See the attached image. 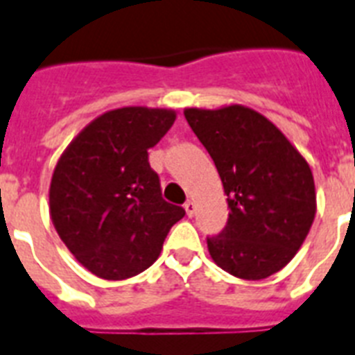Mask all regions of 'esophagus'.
<instances>
[{"label":"esophagus","instance_id":"1","mask_svg":"<svg viewBox=\"0 0 355 355\" xmlns=\"http://www.w3.org/2000/svg\"><path fill=\"white\" fill-rule=\"evenodd\" d=\"M184 209H186L187 217H193V215H195V209H197V207H195V204H193L191 200H187V202L184 204Z\"/></svg>","mask_w":355,"mask_h":355}]
</instances>
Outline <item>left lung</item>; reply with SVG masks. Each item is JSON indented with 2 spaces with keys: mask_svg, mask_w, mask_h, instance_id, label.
I'll use <instances>...</instances> for the list:
<instances>
[{
  "mask_svg": "<svg viewBox=\"0 0 355 355\" xmlns=\"http://www.w3.org/2000/svg\"><path fill=\"white\" fill-rule=\"evenodd\" d=\"M189 128L215 162L227 223L207 250L217 266L261 281L286 266L315 217V186L301 153L268 118L244 105L186 109Z\"/></svg>",
  "mask_w": 355,
  "mask_h": 355,
  "instance_id": "8db88e82",
  "label": "left lung"
}]
</instances>
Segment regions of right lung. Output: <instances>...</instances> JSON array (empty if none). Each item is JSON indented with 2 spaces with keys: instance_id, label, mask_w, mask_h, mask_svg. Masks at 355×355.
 Returning a JSON list of instances; mask_svg holds the SVG:
<instances>
[{
  "instance_id": "1",
  "label": "right lung",
  "mask_w": 355,
  "mask_h": 355,
  "mask_svg": "<svg viewBox=\"0 0 355 355\" xmlns=\"http://www.w3.org/2000/svg\"><path fill=\"white\" fill-rule=\"evenodd\" d=\"M171 109L103 112L63 151L53 173L51 218L89 272L122 281L157 261L184 207L166 202L148 149L175 122Z\"/></svg>"
}]
</instances>
